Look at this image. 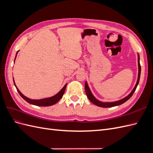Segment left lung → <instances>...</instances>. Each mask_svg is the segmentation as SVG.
<instances>
[{
	"mask_svg": "<svg viewBox=\"0 0 153 153\" xmlns=\"http://www.w3.org/2000/svg\"><path fill=\"white\" fill-rule=\"evenodd\" d=\"M138 78H137V81L136 83V85L134 87V88L133 89V90L131 91V92L129 93L127 96L125 97L123 99L120 100L119 101H114V102H103V101H99L98 100H97L95 97L92 94V93L91 91L90 88L87 84V82H85V93L86 95L87 96L88 99L90 100V101L91 102L97 105L98 106H100V107H103V108H109V107H113V106H118L121 105L123 103H124V102H126V101H128L129 98H131L132 96V95L133 94L134 92L135 91L137 87L138 84V82H139L140 80V72H141V67H140V56L139 54L138 53Z\"/></svg>",
	"mask_w": 153,
	"mask_h": 153,
	"instance_id": "1",
	"label": "left lung"
}]
</instances>
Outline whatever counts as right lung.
Returning <instances> with one entry per match:
<instances>
[{
	"label": "right lung",
	"instance_id": "add662e5",
	"mask_svg": "<svg viewBox=\"0 0 153 153\" xmlns=\"http://www.w3.org/2000/svg\"><path fill=\"white\" fill-rule=\"evenodd\" d=\"M18 52V51L16 52L15 59L16 57V55H17ZM13 82H14V84H15V87L16 88L17 91L18 92V93L20 94V95L21 96V97H22L23 99L27 101V102H28L30 104L36 105V106H48L53 105L55 104L56 103H57L58 101L62 98L63 94L64 93V91H65L66 87V85H67V84H66L63 87L62 89L58 92L57 94H56L52 96V97H49V98H44V99H41V100H32V99H30L29 98H27V97H26L25 96H24L19 91V89H18L16 84H15V80H14V78H13Z\"/></svg>",
	"mask_w": 153,
	"mask_h": 153
}]
</instances>
